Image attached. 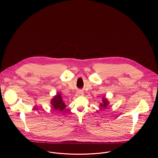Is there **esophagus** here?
Here are the masks:
<instances>
[{
    "label": "esophagus",
    "instance_id": "1",
    "mask_svg": "<svg viewBox=\"0 0 158 158\" xmlns=\"http://www.w3.org/2000/svg\"><path fill=\"white\" fill-rule=\"evenodd\" d=\"M84 95V93L82 91H78L76 93V96H81Z\"/></svg>",
    "mask_w": 158,
    "mask_h": 158
}]
</instances>
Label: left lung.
I'll return each instance as SVG.
<instances>
[{
	"instance_id": "8db88e82",
	"label": "left lung",
	"mask_w": 158,
	"mask_h": 158,
	"mask_svg": "<svg viewBox=\"0 0 158 158\" xmlns=\"http://www.w3.org/2000/svg\"><path fill=\"white\" fill-rule=\"evenodd\" d=\"M102 102L100 104V106L103 108H107V106H108V104L109 103L108 100L105 97L102 98Z\"/></svg>"
}]
</instances>
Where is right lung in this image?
I'll use <instances>...</instances> for the list:
<instances>
[{"instance_id": "obj_1", "label": "right lung", "mask_w": 158, "mask_h": 158, "mask_svg": "<svg viewBox=\"0 0 158 158\" xmlns=\"http://www.w3.org/2000/svg\"><path fill=\"white\" fill-rule=\"evenodd\" d=\"M51 104L55 110L59 111L63 110L66 107L64 102H63L60 93H57V94L51 99Z\"/></svg>"}]
</instances>
